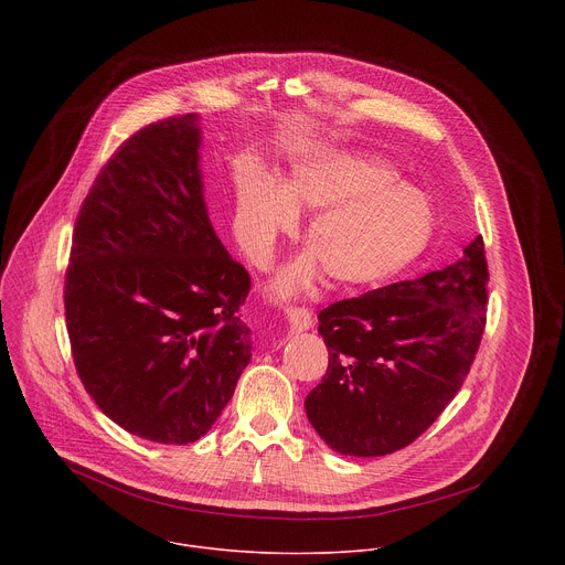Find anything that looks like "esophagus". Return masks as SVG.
<instances>
[{
    "label": "esophagus",
    "mask_w": 565,
    "mask_h": 565,
    "mask_svg": "<svg viewBox=\"0 0 565 565\" xmlns=\"http://www.w3.org/2000/svg\"><path fill=\"white\" fill-rule=\"evenodd\" d=\"M288 324L292 331H308L312 327V315L303 306H288Z\"/></svg>",
    "instance_id": "obj_1"
}]
</instances>
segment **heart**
Segmentation results:
<instances>
[{
  "mask_svg": "<svg viewBox=\"0 0 565 565\" xmlns=\"http://www.w3.org/2000/svg\"><path fill=\"white\" fill-rule=\"evenodd\" d=\"M295 203L319 210L306 227L312 255L277 279L281 295L306 288L317 259L338 284H384L405 273L436 232L427 192L397 181V172L371 153L335 149L297 163L286 188L257 166L238 168L232 223L238 244L257 264H266L277 238L295 227Z\"/></svg>",
  "mask_w": 565,
  "mask_h": 565,
  "instance_id": "obj_1",
  "label": "heart"
}]
</instances>
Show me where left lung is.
I'll use <instances>...</instances> for the list:
<instances>
[{"instance_id": "left-lung-1", "label": "left lung", "mask_w": 565, "mask_h": 565, "mask_svg": "<svg viewBox=\"0 0 565 565\" xmlns=\"http://www.w3.org/2000/svg\"><path fill=\"white\" fill-rule=\"evenodd\" d=\"M482 236L465 257L319 310L329 369L306 395L315 431L340 454L386 456L420 438L460 391L486 331Z\"/></svg>"}]
</instances>
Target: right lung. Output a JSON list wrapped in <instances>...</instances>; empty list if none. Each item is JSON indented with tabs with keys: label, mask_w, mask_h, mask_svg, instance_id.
<instances>
[{
	"label": "right lung",
	"mask_w": 565,
	"mask_h": 565,
	"mask_svg": "<svg viewBox=\"0 0 565 565\" xmlns=\"http://www.w3.org/2000/svg\"><path fill=\"white\" fill-rule=\"evenodd\" d=\"M199 125L172 116L131 134L103 166L73 227L64 317L96 405L151 443L199 440L250 362L248 270L214 234Z\"/></svg>",
	"instance_id": "obj_1"
}]
</instances>
